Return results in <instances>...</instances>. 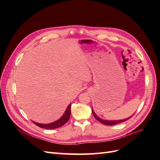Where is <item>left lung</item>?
I'll return each mask as SVG.
<instances>
[{"mask_svg": "<svg viewBox=\"0 0 160 160\" xmlns=\"http://www.w3.org/2000/svg\"><path fill=\"white\" fill-rule=\"evenodd\" d=\"M92 113H93V116L95 117V118L98 120V121H99V122H100V123H103V124H104V125H115V124H118V123H122V122H125V121H127V120H128L129 119H130L132 117V116L133 115H132L131 116V117H129V118H127V119H122V120H118V121H108V120H103V119H100L98 116H97V115L95 113V112H94V111L93 110V108H92Z\"/></svg>", "mask_w": 160, "mask_h": 160, "instance_id": "obj_1", "label": "left lung"}]
</instances>
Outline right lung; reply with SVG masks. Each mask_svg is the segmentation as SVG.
Returning a JSON list of instances; mask_svg holds the SVG:
<instances>
[{
    "label": "right lung",
    "instance_id": "right-lung-1",
    "mask_svg": "<svg viewBox=\"0 0 160 160\" xmlns=\"http://www.w3.org/2000/svg\"><path fill=\"white\" fill-rule=\"evenodd\" d=\"M71 115V104L67 107L65 113L59 119L56 121L55 122H52L51 123H48V124H42V123H38L32 122L35 125H37V126L40 127L43 129H57L62 127V125L65 124L67 122H68L69 118Z\"/></svg>",
    "mask_w": 160,
    "mask_h": 160
}]
</instances>
